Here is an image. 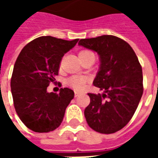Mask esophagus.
<instances>
[{
	"mask_svg": "<svg viewBox=\"0 0 158 158\" xmlns=\"http://www.w3.org/2000/svg\"><path fill=\"white\" fill-rule=\"evenodd\" d=\"M79 95V92H78V91H75V92H74V96H75V97H77Z\"/></svg>",
	"mask_w": 158,
	"mask_h": 158,
	"instance_id": "obj_1",
	"label": "esophagus"
}]
</instances>
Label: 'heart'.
Listing matches in <instances>:
<instances>
[{"label":"heart","instance_id":"b5f03b06","mask_svg":"<svg viewBox=\"0 0 158 158\" xmlns=\"http://www.w3.org/2000/svg\"><path fill=\"white\" fill-rule=\"evenodd\" d=\"M92 54V52H89V51H81L79 53V56H84L89 55ZM86 83V79L81 76H72L70 77L68 80H67V85L71 86L73 88L76 89H81L85 87V85Z\"/></svg>","mask_w":158,"mask_h":158}]
</instances>
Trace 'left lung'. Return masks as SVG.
Returning <instances> with one entry per match:
<instances>
[{"label":"left lung","mask_w":158,"mask_h":158,"mask_svg":"<svg viewBox=\"0 0 158 158\" xmlns=\"http://www.w3.org/2000/svg\"><path fill=\"white\" fill-rule=\"evenodd\" d=\"M79 45L99 56V70L93 84L103 91L102 95L88 94L90 103L85 109L86 121L96 132H117L129 122L142 96L139 60L132 47L116 36L82 39Z\"/></svg>","instance_id":"1"}]
</instances>
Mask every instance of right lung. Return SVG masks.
Wrapping results in <instances>:
<instances>
[{"mask_svg": "<svg viewBox=\"0 0 158 158\" xmlns=\"http://www.w3.org/2000/svg\"><path fill=\"white\" fill-rule=\"evenodd\" d=\"M78 41L41 36L26 45L17 58L11 79L14 107L21 121L35 132L58 128L74 97L69 88L56 94L49 93L47 87L58 74L62 56Z\"/></svg>", "mask_w": 158, "mask_h": 158, "instance_id": "obj_1", "label": "right lung"}]
</instances>
